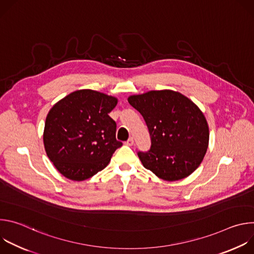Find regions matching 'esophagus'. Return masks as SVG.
<instances>
[{
    "label": "esophagus",
    "instance_id": "1",
    "mask_svg": "<svg viewBox=\"0 0 254 254\" xmlns=\"http://www.w3.org/2000/svg\"><path fill=\"white\" fill-rule=\"evenodd\" d=\"M133 143H134V140H133V138H132V137H129V138L126 141V144H127V146H129V147H131Z\"/></svg>",
    "mask_w": 254,
    "mask_h": 254
}]
</instances>
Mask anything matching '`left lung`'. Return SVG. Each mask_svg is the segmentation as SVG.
Segmentation results:
<instances>
[{
	"label": "left lung",
	"mask_w": 254,
	"mask_h": 254,
	"mask_svg": "<svg viewBox=\"0 0 254 254\" xmlns=\"http://www.w3.org/2000/svg\"><path fill=\"white\" fill-rule=\"evenodd\" d=\"M127 101L142 116L151 135L150 151L137 153L142 166L168 182L190 176L209 143V127L200 108L170 89L130 95Z\"/></svg>",
	"instance_id": "obj_1"
}]
</instances>
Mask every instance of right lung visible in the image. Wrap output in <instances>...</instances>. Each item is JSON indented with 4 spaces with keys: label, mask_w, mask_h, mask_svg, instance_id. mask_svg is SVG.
Segmentation results:
<instances>
[{
    "label": "right lung",
    "mask_w": 254,
    "mask_h": 254,
    "mask_svg": "<svg viewBox=\"0 0 254 254\" xmlns=\"http://www.w3.org/2000/svg\"><path fill=\"white\" fill-rule=\"evenodd\" d=\"M118 98L91 89L71 92L49 111L43 132L46 154L57 171L72 181L91 178L123 146L108 116Z\"/></svg>",
    "instance_id": "obj_1"
}]
</instances>
